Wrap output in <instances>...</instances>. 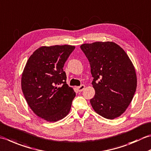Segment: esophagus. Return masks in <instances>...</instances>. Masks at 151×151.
<instances>
[{"instance_id":"obj_1","label":"esophagus","mask_w":151,"mask_h":151,"mask_svg":"<svg viewBox=\"0 0 151 151\" xmlns=\"http://www.w3.org/2000/svg\"><path fill=\"white\" fill-rule=\"evenodd\" d=\"M84 88H85V86L84 84H82L81 86H80L77 87V90H78V91H80V92H81V91L84 90Z\"/></svg>"}]
</instances>
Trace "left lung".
<instances>
[{
  "label": "left lung",
  "instance_id": "obj_1",
  "mask_svg": "<svg viewBox=\"0 0 151 151\" xmlns=\"http://www.w3.org/2000/svg\"><path fill=\"white\" fill-rule=\"evenodd\" d=\"M81 48L91 67L95 96L90 99L100 116L114 119L124 113L137 88V75L130 59L113 42L84 44Z\"/></svg>",
  "mask_w": 151,
  "mask_h": 151
}]
</instances>
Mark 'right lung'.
<instances>
[{"label": "right lung", "mask_w": 151, "mask_h": 151, "mask_svg": "<svg viewBox=\"0 0 151 151\" xmlns=\"http://www.w3.org/2000/svg\"><path fill=\"white\" fill-rule=\"evenodd\" d=\"M75 48L42 46L29 57L22 76V89L29 107L41 119L56 122L69 113L76 93L66 82L63 67Z\"/></svg>", "instance_id": "right-lung-1"}]
</instances>
